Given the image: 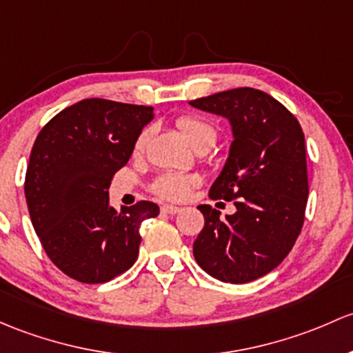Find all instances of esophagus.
Instances as JSON below:
<instances>
[{
	"instance_id": "34e87169",
	"label": "esophagus",
	"mask_w": 353,
	"mask_h": 353,
	"mask_svg": "<svg viewBox=\"0 0 353 353\" xmlns=\"http://www.w3.org/2000/svg\"><path fill=\"white\" fill-rule=\"evenodd\" d=\"M161 211H162V213H165V214H177L181 211V208L179 206H172V205H164L161 208Z\"/></svg>"
}]
</instances>
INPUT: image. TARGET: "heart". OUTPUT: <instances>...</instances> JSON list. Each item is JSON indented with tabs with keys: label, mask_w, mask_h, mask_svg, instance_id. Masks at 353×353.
<instances>
[{
	"label": "heart",
	"mask_w": 353,
	"mask_h": 353,
	"mask_svg": "<svg viewBox=\"0 0 353 353\" xmlns=\"http://www.w3.org/2000/svg\"><path fill=\"white\" fill-rule=\"evenodd\" d=\"M181 132H183L184 139L191 143V147L194 150L198 148H208L210 150L211 147L216 142L218 132L216 128L213 127V123L205 120V118L199 117H183L179 121ZM152 137V128H145L139 133L135 140V145H133V150L135 154H142L145 150L148 142H150ZM198 183V177L196 176H183V174H164V176L157 177L152 184V192L155 196L162 199H170V201H181L188 196L189 189H191L194 184Z\"/></svg>",
	"instance_id": "heart-1"
}]
</instances>
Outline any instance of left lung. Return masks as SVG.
Listing matches in <instances>:
<instances>
[{
	"mask_svg": "<svg viewBox=\"0 0 353 353\" xmlns=\"http://www.w3.org/2000/svg\"><path fill=\"white\" fill-rule=\"evenodd\" d=\"M225 117L233 142L223 170L210 189L236 211L201 205L205 226L192 245L203 270L223 283L243 284L276 269L301 233L307 201L304 133L277 99L254 88H236L189 101Z\"/></svg>",
	"mask_w": 353,
	"mask_h": 353,
	"instance_id": "obj_1",
	"label": "left lung"
}]
</instances>
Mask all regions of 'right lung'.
Wrapping results in <instances>:
<instances>
[{
  "label": "right lung",
  "mask_w": 353,
  "mask_h": 353,
  "mask_svg": "<svg viewBox=\"0 0 353 353\" xmlns=\"http://www.w3.org/2000/svg\"><path fill=\"white\" fill-rule=\"evenodd\" d=\"M152 106L83 99L40 130L25 176V198L43 250L65 276L108 283L135 264L140 226L159 206H110L114 172L128 162Z\"/></svg>",
  "instance_id": "add662e5"
}]
</instances>
